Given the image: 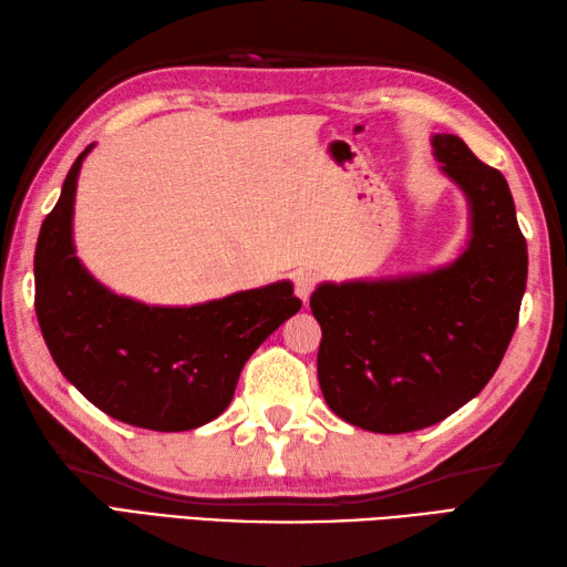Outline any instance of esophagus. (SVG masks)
Instances as JSON below:
<instances>
[{
    "mask_svg": "<svg viewBox=\"0 0 567 567\" xmlns=\"http://www.w3.org/2000/svg\"><path fill=\"white\" fill-rule=\"evenodd\" d=\"M317 282H319L317 272H311V270H299V272H295V295L307 305V302H309V295L315 292Z\"/></svg>",
    "mask_w": 567,
    "mask_h": 567,
    "instance_id": "esophagus-1",
    "label": "esophagus"
}]
</instances>
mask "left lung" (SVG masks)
I'll return each mask as SVG.
<instances>
[{
  "mask_svg": "<svg viewBox=\"0 0 567 567\" xmlns=\"http://www.w3.org/2000/svg\"><path fill=\"white\" fill-rule=\"evenodd\" d=\"M433 155L470 202V240L449 268L375 282H323L317 372L333 414L375 433L439 424L483 392L519 323L528 252L507 179L463 138Z\"/></svg>",
  "mask_w": 567,
  "mask_h": 567,
  "instance_id": "obj_1",
  "label": "left lung"
}]
</instances>
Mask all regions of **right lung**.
Segmentation results:
<instances>
[{
  "label": "right lung",
  "mask_w": 567,
  "mask_h": 567,
  "mask_svg": "<svg viewBox=\"0 0 567 567\" xmlns=\"http://www.w3.org/2000/svg\"><path fill=\"white\" fill-rule=\"evenodd\" d=\"M45 216L33 256L35 317L60 372L124 424L189 431L231 404L240 370L302 302L290 282L197 307H148L118 297L82 268L72 204L84 155Z\"/></svg>",
  "instance_id": "obj_1"
}]
</instances>
